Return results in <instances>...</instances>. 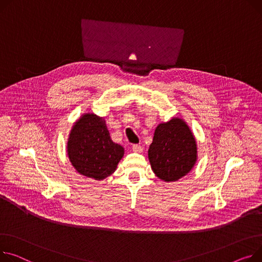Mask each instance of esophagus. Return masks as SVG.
Instances as JSON below:
<instances>
[{
	"label": "esophagus",
	"mask_w": 262,
	"mask_h": 262,
	"mask_svg": "<svg viewBox=\"0 0 262 262\" xmlns=\"http://www.w3.org/2000/svg\"><path fill=\"white\" fill-rule=\"evenodd\" d=\"M133 150L135 151V152H142L143 151V147L142 146H140V145H138V144H135V145H133Z\"/></svg>",
	"instance_id": "obj_1"
}]
</instances>
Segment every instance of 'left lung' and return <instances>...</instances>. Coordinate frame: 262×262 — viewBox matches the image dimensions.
<instances>
[{"label":"left lung","instance_id":"obj_1","mask_svg":"<svg viewBox=\"0 0 262 262\" xmlns=\"http://www.w3.org/2000/svg\"><path fill=\"white\" fill-rule=\"evenodd\" d=\"M197 159L195 136L183 119L173 117L156 127L148 148V160L159 179L178 181L194 168Z\"/></svg>","mask_w":262,"mask_h":262}]
</instances>
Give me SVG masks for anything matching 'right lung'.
<instances>
[{
	"label": "right lung",
	"instance_id": "right-lung-1",
	"mask_svg": "<svg viewBox=\"0 0 262 262\" xmlns=\"http://www.w3.org/2000/svg\"><path fill=\"white\" fill-rule=\"evenodd\" d=\"M66 149L80 175L98 181L115 172L124 156V147L111 139L104 118L92 113L83 114L75 122Z\"/></svg>",
	"mask_w": 262,
	"mask_h": 262
}]
</instances>
